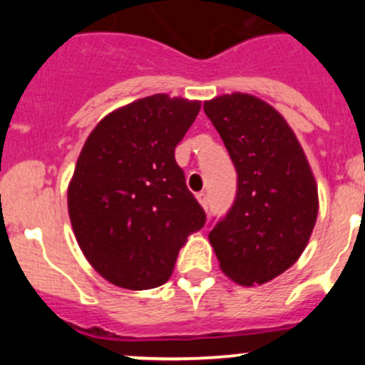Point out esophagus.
I'll return each instance as SVG.
<instances>
[{"label":"esophagus","mask_w":365,"mask_h":365,"mask_svg":"<svg viewBox=\"0 0 365 365\" xmlns=\"http://www.w3.org/2000/svg\"><path fill=\"white\" fill-rule=\"evenodd\" d=\"M197 201H200V205L203 206L205 210H208V194H205V192H200L197 194Z\"/></svg>","instance_id":"esophagus-1"}]
</instances>
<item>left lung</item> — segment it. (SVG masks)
<instances>
[{"label":"left lung","mask_w":365,"mask_h":365,"mask_svg":"<svg viewBox=\"0 0 365 365\" xmlns=\"http://www.w3.org/2000/svg\"><path fill=\"white\" fill-rule=\"evenodd\" d=\"M203 109L238 175L235 203L210 244L231 281L264 284L307 247L319 205L314 175L288 121L261 98L237 91Z\"/></svg>","instance_id":"left-lung-1"}]
</instances>
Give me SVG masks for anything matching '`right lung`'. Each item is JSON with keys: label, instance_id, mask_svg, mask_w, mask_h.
<instances>
[{"label": "right lung", "instance_id": "right-lung-1", "mask_svg": "<svg viewBox=\"0 0 365 365\" xmlns=\"http://www.w3.org/2000/svg\"><path fill=\"white\" fill-rule=\"evenodd\" d=\"M200 101L150 95L114 109L91 130L68 183L73 235L91 267L114 286L168 282L187 237L206 215L185 185L175 148Z\"/></svg>", "mask_w": 365, "mask_h": 365}]
</instances>
